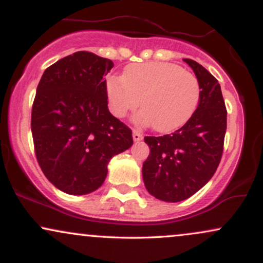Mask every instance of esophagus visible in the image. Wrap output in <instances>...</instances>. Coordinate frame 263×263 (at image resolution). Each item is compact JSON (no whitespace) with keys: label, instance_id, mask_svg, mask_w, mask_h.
Here are the masks:
<instances>
[{"label":"esophagus","instance_id":"1","mask_svg":"<svg viewBox=\"0 0 263 263\" xmlns=\"http://www.w3.org/2000/svg\"><path fill=\"white\" fill-rule=\"evenodd\" d=\"M132 137H134V141L135 142H138V141H141L142 138H143V135H142L140 131H137V129H134V134H132Z\"/></svg>","mask_w":263,"mask_h":263}]
</instances>
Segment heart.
Here are the masks:
<instances>
[{
	"instance_id": "heart-1",
	"label": "heart",
	"mask_w": 263,
	"mask_h": 263,
	"mask_svg": "<svg viewBox=\"0 0 263 263\" xmlns=\"http://www.w3.org/2000/svg\"><path fill=\"white\" fill-rule=\"evenodd\" d=\"M107 98L115 116L123 117L142 104L141 123L159 132L183 126L194 114L200 99V84L192 71L174 63L147 62L126 68L123 77L107 81Z\"/></svg>"
}]
</instances>
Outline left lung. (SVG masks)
Wrapping results in <instances>:
<instances>
[{
	"label": "left lung",
	"instance_id": "8db88e82",
	"mask_svg": "<svg viewBox=\"0 0 263 263\" xmlns=\"http://www.w3.org/2000/svg\"><path fill=\"white\" fill-rule=\"evenodd\" d=\"M184 62L200 84L199 105L185 125L172 135L146 136L149 156L142 176L149 194L168 203L185 200L201 189L216 172L226 132V111L219 81L203 65Z\"/></svg>",
	"mask_w": 263,
	"mask_h": 263
}]
</instances>
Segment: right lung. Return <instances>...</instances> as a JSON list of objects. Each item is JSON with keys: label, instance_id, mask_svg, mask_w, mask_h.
<instances>
[{"label": "right lung", "instance_id": "add662e5", "mask_svg": "<svg viewBox=\"0 0 263 263\" xmlns=\"http://www.w3.org/2000/svg\"><path fill=\"white\" fill-rule=\"evenodd\" d=\"M110 59L77 52L45 69L32 106L31 128L39 167L71 195L100 188L114 156L134 143L132 131L107 108L104 77Z\"/></svg>", "mask_w": 263, "mask_h": 263}]
</instances>
